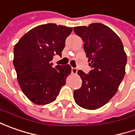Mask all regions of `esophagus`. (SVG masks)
Here are the masks:
<instances>
[{
	"label": "esophagus",
	"mask_w": 135,
	"mask_h": 135,
	"mask_svg": "<svg viewBox=\"0 0 135 135\" xmlns=\"http://www.w3.org/2000/svg\"><path fill=\"white\" fill-rule=\"evenodd\" d=\"M71 72H72V74H77V69H76V68H72V70H71Z\"/></svg>",
	"instance_id": "34e87169"
}]
</instances>
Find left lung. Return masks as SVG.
<instances>
[{"mask_svg":"<svg viewBox=\"0 0 135 135\" xmlns=\"http://www.w3.org/2000/svg\"><path fill=\"white\" fill-rule=\"evenodd\" d=\"M84 42V50L92 70H78L80 89L74 91L75 102L86 110H96L111 99L126 74L127 55L119 36L101 23L74 28Z\"/></svg>","mask_w":135,"mask_h":135,"instance_id":"left-lung-1","label":"left lung"}]
</instances>
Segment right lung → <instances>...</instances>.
Here are the masks:
<instances>
[{"label":"right lung","mask_w":135,"mask_h":135,"mask_svg":"<svg viewBox=\"0 0 135 135\" xmlns=\"http://www.w3.org/2000/svg\"><path fill=\"white\" fill-rule=\"evenodd\" d=\"M73 28L55 24L41 25L24 34L14 46L13 65L25 95L31 102L45 105L56 99L66 83L69 65L52 68L55 55H61L65 40Z\"/></svg>","instance_id":"1"}]
</instances>
